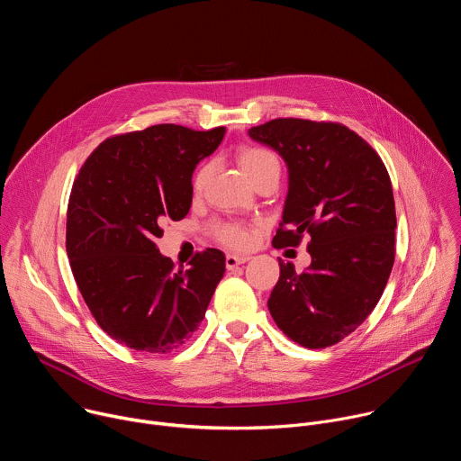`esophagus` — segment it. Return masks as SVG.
I'll return each instance as SVG.
<instances>
[{"label": "esophagus", "instance_id": "obj_1", "mask_svg": "<svg viewBox=\"0 0 461 461\" xmlns=\"http://www.w3.org/2000/svg\"><path fill=\"white\" fill-rule=\"evenodd\" d=\"M248 260H249L248 255H233V253H230V255H226V268L233 270V268L244 265V262H248Z\"/></svg>", "mask_w": 461, "mask_h": 461}]
</instances>
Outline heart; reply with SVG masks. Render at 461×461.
I'll list each match as a JSON object with an SVG mask.
<instances>
[{
  "mask_svg": "<svg viewBox=\"0 0 461 461\" xmlns=\"http://www.w3.org/2000/svg\"><path fill=\"white\" fill-rule=\"evenodd\" d=\"M237 160L251 182H255L262 175H268V173L279 175L281 171L279 158L270 149L258 148V146H242L237 151ZM208 176H210V164H204L199 171H196L193 178V187L196 191L203 189ZM213 233L221 242L237 249L248 248L255 237V231L251 226L239 224V222H215Z\"/></svg>",
  "mask_w": 461,
  "mask_h": 461,
  "instance_id": "obj_1",
  "label": "heart"
}]
</instances>
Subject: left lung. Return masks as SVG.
Segmentation results:
<instances>
[{"mask_svg":"<svg viewBox=\"0 0 461 461\" xmlns=\"http://www.w3.org/2000/svg\"><path fill=\"white\" fill-rule=\"evenodd\" d=\"M248 135L288 167V194L274 246L310 235L312 265L297 274L279 258L268 310L306 348L339 343L370 315L396 255V206L379 155L347 125L276 118Z\"/></svg>","mask_w":461,"mask_h":461,"instance_id":"8db88e82","label":"left lung"}]
</instances>
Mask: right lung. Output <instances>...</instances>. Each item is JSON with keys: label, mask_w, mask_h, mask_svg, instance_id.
I'll return each instance as SVG.
<instances>
[{"label": "right lung", "mask_w": 461, "mask_h": 461, "mask_svg": "<svg viewBox=\"0 0 461 461\" xmlns=\"http://www.w3.org/2000/svg\"><path fill=\"white\" fill-rule=\"evenodd\" d=\"M226 127L151 125L102 142L82 166L68 206V255L93 317L114 341L167 354L199 328L226 272L208 248L189 270H173L155 239L187 215L193 171L222 142Z\"/></svg>", "instance_id": "obj_1"}]
</instances>
